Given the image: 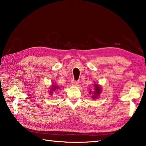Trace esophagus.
Segmentation results:
<instances>
[{"mask_svg": "<svg viewBox=\"0 0 146 146\" xmlns=\"http://www.w3.org/2000/svg\"><path fill=\"white\" fill-rule=\"evenodd\" d=\"M71 83H72L73 86H77V85L78 84V82H77V81H75V80H72Z\"/></svg>", "mask_w": 146, "mask_h": 146, "instance_id": "esophagus-1", "label": "esophagus"}]
</instances>
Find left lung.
I'll list each match as a JSON object with an SVG mask.
<instances>
[{
	"label": "left lung",
	"mask_w": 146,
	"mask_h": 146,
	"mask_svg": "<svg viewBox=\"0 0 146 146\" xmlns=\"http://www.w3.org/2000/svg\"><path fill=\"white\" fill-rule=\"evenodd\" d=\"M102 92V88L98 84H94V89H90L89 91V94H92V99H95L99 97L100 94Z\"/></svg>",
	"instance_id": "left-lung-1"
}]
</instances>
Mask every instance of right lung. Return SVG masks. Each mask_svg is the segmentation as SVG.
<instances>
[{"label":"right lung","mask_w":146,"mask_h":146,"mask_svg":"<svg viewBox=\"0 0 146 146\" xmlns=\"http://www.w3.org/2000/svg\"><path fill=\"white\" fill-rule=\"evenodd\" d=\"M59 89V86H57V85H56V84H52V86L51 87V89H50V90H49V94L51 95H52V93L56 90V89Z\"/></svg>","instance_id":"add662e5"}]
</instances>
